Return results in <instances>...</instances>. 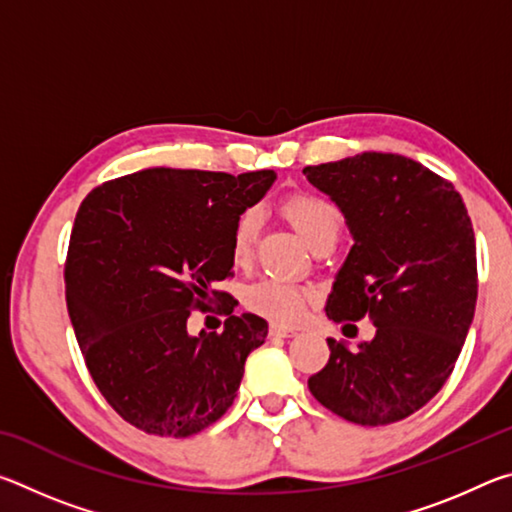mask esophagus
Returning a JSON list of instances; mask_svg holds the SVG:
<instances>
[{
    "label": "esophagus",
    "instance_id": "obj_1",
    "mask_svg": "<svg viewBox=\"0 0 512 512\" xmlns=\"http://www.w3.org/2000/svg\"><path fill=\"white\" fill-rule=\"evenodd\" d=\"M268 336H271V339H291V336H296V329L271 325V329H268Z\"/></svg>",
    "mask_w": 512,
    "mask_h": 512
}]
</instances>
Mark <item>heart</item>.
<instances>
[{"instance_id":"heart-1","label":"heart","mask_w":512,"mask_h":512,"mask_svg":"<svg viewBox=\"0 0 512 512\" xmlns=\"http://www.w3.org/2000/svg\"><path fill=\"white\" fill-rule=\"evenodd\" d=\"M280 212L314 250L327 241L334 244L343 223L339 207L329 198L311 192H293L284 196ZM257 225L259 216L255 210H246L237 219L235 230H232V257L237 264H246L253 257ZM311 300H314V291L309 287L275 280V277H264V280L250 284L244 293V302L250 311L277 325L298 323L305 316Z\"/></svg>"}]
</instances>
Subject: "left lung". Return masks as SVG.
<instances>
[{
  "mask_svg": "<svg viewBox=\"0 0 512 512\" xmlns=\"http://www.w3.org/2000/svg\"><path fill=\"white\" fill-rule=\"evenodd\" d=\"M302 173L341 207L354 237L327 318L377 327L357 352L327 339L329 361L309 391L354 424L400 422L443 388L472 325L479 275L470 214L449 180L404 155L361 153Z\"/></svg>",
  "mask_w": 512,
  "mask_h": 512,
  "instance_id": "1",
  "label": "left lung"
}]
</instances>
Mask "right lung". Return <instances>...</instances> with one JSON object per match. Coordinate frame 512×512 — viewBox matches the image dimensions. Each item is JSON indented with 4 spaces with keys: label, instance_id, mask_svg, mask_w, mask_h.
Instances as JSON below:
<instances>
[{
    "label": "right lung",
    "instance_id": "obj_1",
    "mask_svg": "<svg viewBox=\"0 0 512 512\" xmlns=\"http://www.w3.org/2000/svg\"><path fill=\"white\" fill-rule=\"evenodd\" d=\"M273 180L271 169L158 167L83 198L65 259L67 311L94 384L144 433L194 436L235 402L268 325L232 314L237 300L214 284L235 275L232 230ZM196 308L228 315L224 332L189 337Z\"/></svg>",
    "mask_w": 512,
    "mask_h": 512
}]
</instances>
